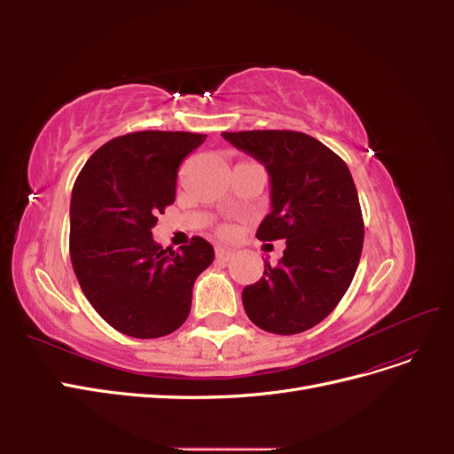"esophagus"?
Wrapping results in <instances>:
<instances>
[{"instance_id":"esophagus-1","label":"esophagus","mask_w":454,"mask_h":454,"mask_svg":"<svg viewBox=\"0 0 454 454\" xmlns=\"http://www.w3.org/2000/svg\"><path fill=\"white\" fill-rule=\"evenodd\" d=\"M215 257L222 259V261H229L232 257V250L223 248V246H217V248H215Z\"/></svg>"}]
</instances>
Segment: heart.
I'll return each instance as SVG.
<instances>
[{
  "instance_id": "1",
  "label": "heart",
  "mask_w": 454,
  "mask_h": 454,
  "mask_svg": "<svg viewBox=\"0 0 454 454\" xmlns=\"http://www.w3.org/2000/svg\"><path fill=\"white\" fill-rule=\"evenodd\" d=\"M225 232H229V229H225Z\"/></svg>"
}]
</instances>
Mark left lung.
<instances>
[{
  "label": "left lung",
  "instance_id": "8db88e82",
  "mask_svg": "<svg viewBox=\"0 0 454 454\" xmlns=\"http://www.w3.org/2000/svg\"><path fill=\"white\" fill-rule=\"evenodd\" d=\"M265 164L272 210L259 240H286L277 265L244 287L242 305L261 329L295 335L320 324L347 294L360 263L364 217L347 162L295 130L223 132Z\"/></svg>",
  "mask_w": 454,
  "mask_h": 454
}]
</instances>
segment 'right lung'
Here are the masks:
<instances>
[{
    "instance_id": "add662e5",
    "label": "right lung",
    "mask_w": 454,
    "mask_h": 454,
    "mask_svg": "<svg viewBox=\"0 0 454 454\" xmlns=\"http://www.w3.org/2000/svg\"><path fill=\"white\" fill-rule=\"evenodd\" d=\"M206 134L142 130L109 140L79 172L70 204V257L92 309L117 332L157 339L189 316L193 284L214 261L200 237L164 250L151 229L176 199L177 168Z\"/></svg>"
}]
</instances>
